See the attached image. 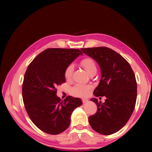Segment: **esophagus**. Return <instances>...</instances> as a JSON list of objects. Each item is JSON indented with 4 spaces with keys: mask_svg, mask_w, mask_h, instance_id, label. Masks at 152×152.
<instances>
[{
    "mask_svg": "<svg viewBox=\"0 0 152 152\" xmlns=\"http://www.w3.org/2000/svg\"><path fill=\"white\" fill-rule=\"evenodd\" d=\"M88 101H89V100L86 99V98H83V99H82V102H83V104L87 103V102H88Z\"/></svg>",
    "mask_w": 152,
    "mask_h": 152,
    "instance_id": "34e87169",
    "label": "esophagus"
}]
</instances>
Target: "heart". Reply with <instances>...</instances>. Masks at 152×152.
I'll return each mask as SVG.
<instances>
[{
  "instance_id": "obj_1",
  "label": "heart",
  "mask_w": 152,
  "mask_h": 152,
  "mask_svg": "<svg viewBox=\"0 0 152 152\" xmlns=\"http://www.w3.org/2000/svg\"><path fill=\"white\" fill-rule=\"evenodd\" d=\"M83 68L86 69L87 72L89 74L92 70H96V65L93 59L90 58H86L81 61ZM74 70L73 65H70L67 66L65 71V77L66 80H70L71 78L72 73ZM91 89V87L87 85L78 83L76 84L71 89V93L76 96H86L89 94L90 90Z\"/></svg>"
}]
</instances>
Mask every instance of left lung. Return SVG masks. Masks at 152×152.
Instances as JSON below:
<instances>
[{
    "instance_id": "1",
    "label": "left lung",
    "mask_w": 152,
    "mask_h": 152,
    "mask_svg": "<svg viewBox=\"0 0 152 152\" xmlns=\"http://www.w3.org/2000/svg\"><path fill=\"white\" fill-rule=\"evenodd\" d=\"M81 50L96 61L100 68L101 79L94 95L106 97L104 103L96 98L91 99L97 105L98 110L89 117V124L95 132L111 135L126 125L135 109V74L128 62L110 48L100 47L81 48Z\"/></svg>"
}]
</instances>
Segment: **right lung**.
<instances>
[{"mask_svg":"<svg viewBox=\"0 0 152 152\" xmlns=\"http://www.w3.org/2000/svg\"><path fill=\"white\" fill-rule=\"evenodd\" d=\"M80 55L78 49L48 48L28 65L22 88L24 106L39 129L51 135L64 132L73 111L82 105L79 98L69 96L62 101L56 87L65 82V71Z\"/></svg>","mask_w":152,"mask_h":152,"instance_id":"right-lung-1","label":"right lung"}]
</instances>
